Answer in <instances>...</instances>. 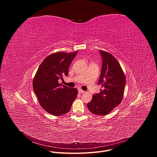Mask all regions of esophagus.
Returning <instances> with one entry per match:
<instances>
[{"mask_svg": "<svg viewBox=\"0 0 157 157\" xmlns=\"http://www.w3.org/2000/svg\"><path fill=\"white\" fill-rule=\"evenodd\" d=\"M78 93H81V94H82V93H84V91L83 90H82L81 89H78Z\"/></svg>", "mask_w": 157, "mask_h": 157, "instance_id": "1", "label": "esophagus"}]
</instances>
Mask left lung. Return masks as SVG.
Instances as JSON below:
<instances>
[{"mask_svg": "<svg viewBox=\"0 0 157 157\" xmlns=\"http://www.w3.org/2000/svg\"><path fill=\"white\" fill-rule=\"evenodd\" d=\"M102 58L98 84L100 93L93 96L87 105L91 113L105 116L121 102L125 86V76L118 61L108 52L100 50Z\"/></svg>", "mask_w": 157, "mask_h": 157, "instance_id": "8db88e82", "label": "left lung"}]
</instances>
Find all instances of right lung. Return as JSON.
I'll list each match as a JSON object with an SVG mask.
<instances>
[{
  "instance_id": "obj_1",
  "label": "right lung",
  "mask_w": 157,
  "mask_h": 157,
  "mask_svg": "<svg viewBox=\"0 0 157 157\" xmlns=\"http://www.w3.org/2000/svg\"><path fill=\"white\" fill-rule=\"evenodd\" d=\"M78 53L57 52L43 59L35 75L33 88L41 107L53 116H62L70 110L78 95L76 88L59 84L68 76L69 67Z\"/></svg>"
}]
</instances>
